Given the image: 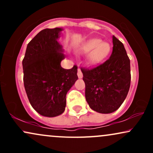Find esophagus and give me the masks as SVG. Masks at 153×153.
<instances>
[{
  "mask_svg": "<svg viewBox=\"0 0 153 153\" xmlns=\"http://www.w3.org/2000/svg\"><path fill=\"white\" fill-rule=\"evenodd\" d=\"M78 76L79 78H82V71H80V68H78Z\"/></svg>",
  "mask_w": 153,
  "mask_h": 153,
  "instance_id": "obj_1",
  "label": "esophagus"
}]
</instances>
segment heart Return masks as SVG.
<instances>
[{
	"label": "heart",
	"instance_id": "obj_1",
	"mask_svg": "<svg viewBox=\"0 0 153 153\" xmlns=\"http://www.w3.org/2000/svg\"><path fill=\"white\" fill-rule=\"evenodd\" d=\"M111 48V45L108 42L102 41L99 38H91L80 45V52L82 54H88L86 58L87 64L94 66L106 59Z\"/></svg>",
	"mask_w": 153,
	"mask_h": 153
}]
</instances>
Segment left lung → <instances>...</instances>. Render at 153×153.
<instances>
[{
  "instance_id": "left-lung-1",
  "label": "left lung",
  "mask_w": 153,
  "mask_h": 153,
  "mask_svg": "<svg viewBox=\"0 0 153 153\" xmlns=\"http://www.w3.org/2000/svg\"><path fill=\"white\" fill-rule=\"evenodd\" d=\"M113 51L103 64L91 70L82 69L85 99L91 109L101 114L117 111L130 87V60L124 45L113 35Z\"/></svg>"
}]
</instances>
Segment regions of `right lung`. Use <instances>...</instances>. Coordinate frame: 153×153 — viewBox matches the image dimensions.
Masks as SVG:
<instances>
[{"label": "right lung", "instance_id": "add662e5", "mask_svg": "<svg viewBox=\"0 0 153 153\" xmlns=\"http://www.w3.org/2000/svg\"><path fill=\"white\" fill-rule=\"evenodd\" d=\"M62 28L45 29L31 40L22 61L24 84L31 106L40 115L54 117L62 114L66 95L78 80V68L61 67L65 58L57 40Z\"/></svg>", "mask_w": 153, "mask_h": 153}]
</instances>
